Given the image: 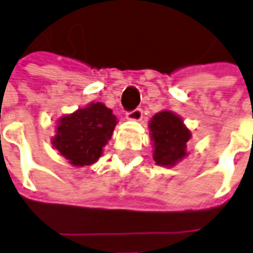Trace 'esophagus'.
<instances>
[{
  "mask_svg": "<svg viewBox=\"0 0 253 253\" xmlns=\"http://www.w3.org/2000/svg\"><path fill=\"white\" fill-rule=\"evenodd\" d=\"M126 118L128 120H135V122L137 120H141V118H143V110L140 109V108H135V109L127 112Z\"/></svg>",
  "mask_w": 253,
  "mask_h": 253,
  "instance_id": "34e87169",
  "label": "esophagus"
}]
</instances>
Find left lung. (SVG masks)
I'll return each mask as SVG.
<instances>
[{
	"instance_id": "8db88e82",
	"label": "left lung",
	"mask_w": 253,
	"mask_h": 253,
	"mask_svg": "<svg viewBox=\"0 0 253 253\" xmlns=\"http://www.w3.org/2000/svg\"><path fill=\"white\" fill-rule=\"evenodd\" d=\"M154 161L162 167H172L186 155V143L190 138L182 119L169 110L157 113L151 122Z\"/></svg>"
}]
</instances>
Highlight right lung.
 <instances>
[{"label":"right lung","instance_id":"right-lung-1","mask_svg":"<svg viewBox=\"0 0 253 253\" xmlns=\"http://www.w3.org/2000/svg\"><path fill=\"white\" fill-rule=\"evenodd\" d=\"M116 118L109 108L96 102L58 120L53 145L77 167L91 165L99 160L102 148L110 140Z\"/></svg>","mask_w":253,"mask_h":253}]
</instances>
